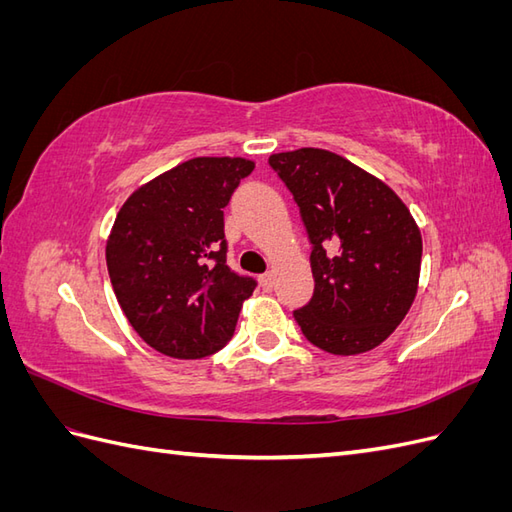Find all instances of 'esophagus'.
<instances>
[{"label":"esophagus","instance_id":"esophagus-1","mask_svg":"<svg viewBox=\"0 0 512 512\" xmlns=\"http://www.w3.org/2000/svg\"><path fill=\"white\" fill-rule=\"evenodd\" d=\"M258 282H260L262 290H271L275 284V277H273V273H265V275H260Z\"/></svg>","mask_w":512,"mask_h":512}]
</instances>
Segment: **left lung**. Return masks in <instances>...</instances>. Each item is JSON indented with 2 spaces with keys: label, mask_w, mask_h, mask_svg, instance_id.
Wrapping results in <instances>:
<instances>
[{
  "label": "left lung",
  "mask_w": 512,
  "mask_h": 512,
  "mask_svg": "<svg viewBox=\"0 0 512 512\" xmlns=\"http://www.w3.org/2000/svg\"><path fill=\"white\" fill-rule=\"evenodd\" d=\"M314 243V299L294 312L324 352L350 356L380 346L416 299L421 228L389 185L327 149L273 153Z\"/></svg>",
  "instance_id": "8db88e82"
}]
</instances>
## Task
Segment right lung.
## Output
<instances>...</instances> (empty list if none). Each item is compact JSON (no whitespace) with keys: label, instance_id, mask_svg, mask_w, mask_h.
I'll list each match as a JSON object with an SVG mask.
<instances>
[{"label":"right lung","instance_id":"obj_1","mask_svg":"<svg viewBox=\"0 0 512 512\" xmlns=\"http://www.w3.org/2000/svg\"><path fill=\"white\" fill-rule=\"evenodd\" d=\"M254 170L245 158H192L136 188L106 239L115 297L143 342L173 359L224 348L256 282L226 265L224 207Z\"/></svg>","mask_w":512,"mask_h":512}]
</instances>
